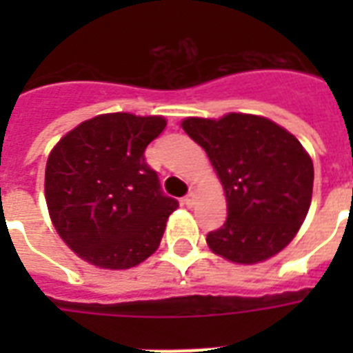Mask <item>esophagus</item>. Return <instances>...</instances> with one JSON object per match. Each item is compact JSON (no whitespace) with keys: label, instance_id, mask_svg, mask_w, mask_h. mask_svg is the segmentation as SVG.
<instances>
[{"label":"esophagus","instance_id":"esophagus-1","mask_svg":"<svg viewBox=\"0 0 353 353\" xmlns=\"http://www.w3.org/2000/svg\"><path fill=\"white\" fill-rule=\"evenodd\" d=\"M194 198H196V194L194 192H188L185 198H183V203L187 205V207H192L194 205Z\"/></svg>","mask_w":353,"mask_h":353}]
</instances>
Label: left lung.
I'll return each mask as SVG.
<instances>
[{
  "instance_id": "1",
  "label": "left lung",
  "mask_w": 353,
  "mask_h": 353,
  "mask_svg": "<svg viewBox=\"0 0 353 353\" xmlns=\"http://www.w3.org/2000/svg\"><path fill=\"white\" fill-rule=\"evenodd\" d=\"M181 126L207 152L225 190L227 220L207 234L210 249L236 263H258L282 251L312 203L313 163L299 139L245 113L188 117Z\"/></svg>"
}]
</instances>
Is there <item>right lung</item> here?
I'll return each mask as SVG.
<instances>
[{
  "mask_svg": "<svg viewBox=\"0 0 353 353\" xmlns=\"http://www.w3.org/2000/svg\"><path fill=\"white\" fill-rule=\"evenodd\" d=\"M165 126L163 117L106 113L79 124L49 154L47 209L82 260L130 269L159 247L177 201L163 194L144 150Z\"/></svg>",
  "mask_w": 353,
  "mask_h": 353,
  "instance_id": "add662e5",
  "label": "right lung"
}]
</instances>
